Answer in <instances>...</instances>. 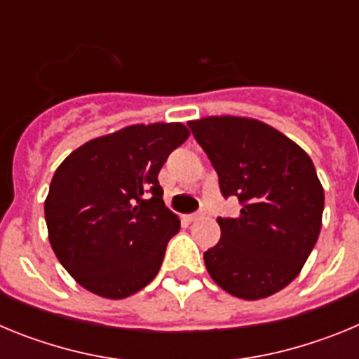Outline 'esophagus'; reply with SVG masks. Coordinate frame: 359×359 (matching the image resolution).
Returning <instances> with one entry per match:
<instances>
[{
    "instance_id": "obj_1",
    "label": "esophagus",
    "mask_w": 359,
    "mask_h": 359,
    "mask_svg": "<svg viewBox=\"0 0 359 359\" xmlns=\"http://www.w3.org/2000/svg\"><path fill=\"white\" fill-rule=\"evenodd\" d=\"M201 217H205V212H196V214L187 215V221H189V223H192V221H198V219H201Z\"/></svg>"
}]
</instances>
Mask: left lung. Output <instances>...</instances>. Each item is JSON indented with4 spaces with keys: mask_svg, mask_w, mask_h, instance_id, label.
I'll return each instance as SVG.
<instances>
[{
    "mask_svg": "<svg viewBox=\"0 0 359 359\" xmlns=\"http://www.w3.org/2000/svg\"><path fill=\"white\" fill-rule=\"evenodd\" d=\"M237 217H217L221 239L203 259L212 280L243 300L271 297L293 282L322 228L323 187L309 154L257 118L190 120Z\"/></svg>",
    "mask_w": 359,
    "mask_h": 359,
    "instance_id": "8db88e82",
    "label": "left lung"
}]
</instances>
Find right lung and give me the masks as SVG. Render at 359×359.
<instances>
[{
    "mask_svg": "<svg viewBox=\"0 0 359 359\" xmlns=\"http://www.w3.org/2000/svg\"><path fill=\"white\" fill-rule=\"evenodd\" d=\"M189 135L182 122L133 123L86 142L57 167L44 199L48 239L84 290L120 300L156 277L180 230L158 172Z\"/></svg>",
    "mask_w": 359,
    "mask_h": 359,
    "instance_id": "1",
    "label": "right lung"
}]
</instances>
